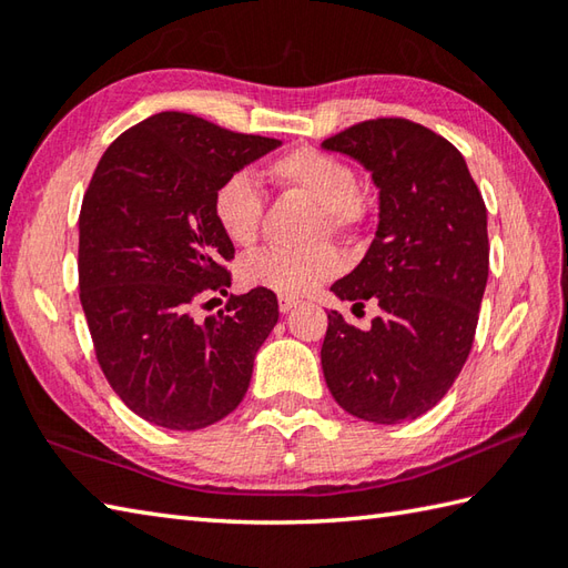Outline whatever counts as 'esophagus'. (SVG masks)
I'll return each mask as SVG.
<instances>
[{"label": "esophagus", "mask_w": 568, "mask_h": 568, "mask_svg": "<svg viewBox=\"0 0 568 568\" xmlns=\"http://www.w3.org/2000/svg\"><path fill=\"white\" fill-rule=\"evenodd\" d=\"M295 307H297V300H293V297H281V312H283V315H287V312L295 310Z\"/></svg>", "instance_id": "1"}]
</instances>
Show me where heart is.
Listing matches in <instances>:
<instances>
[{
  "label": "heart",
  "mask_w": 568,
  "mask_h": 568,
  "mask_svg": "<svg viewBox=\"0 0 568 568\" xmlns=\"http://www.w3.org/2000/svg\"><path fill=\"white\" fill-rule=\"evenodd\" d=\"M268 178L297 195L315 202L324 212L332 234L354 229L364 216L354 168L332 153L295 149L268 165ZM212 214L222 234L236 246H251L258 239L263 197L258 185L244 173L229 175L212 195ZM342 258L329 246L312 251L268 248L241 263V283L283 297H300L339 273Z\"/></svg>",
  "instance_id": "obj_1"
}]
</instances>
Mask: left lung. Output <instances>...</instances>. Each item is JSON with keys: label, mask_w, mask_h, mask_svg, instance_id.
Returning a JSON list of instances; mask_svg holds the SVG:
<instances>
[{"label": "left lung", "mask_w": 568, "mask_h": 568, "mask_svg": "<svg viewBox=\"0 0 568 568\" xmlns=\"http://www.w3.org/2000/svg\"><path fill=\"white\" fill-rule=\"evenodd\" d=\"M371 173L378 226L366 256L332 285L364 307L368 329L327 312V388L348 415L400 425L437 405L474 344L488 283V220L464 155L407 119H373L322 143Z\"/></svg>", "instance_id": "obj_1"}]
</instances>
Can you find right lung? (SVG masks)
I'll return each mask as SVG.
<instances>
[{
	"instance_id": "add662e5",
	"label": "right lung",
	"mask_w": 568,
	"mask_h": 568,
	"mask_svg": "<svg viewBox=\"0 0 568 568\" xmlns=\"http://www.w3.org/2000/svg\"><path fill=\"white\" fill-rule=\"evenodd\" d=\"M283 141L234 134L183 112L124 131L98 163L80 210V303L100 368L151 425L192 432L239 407L253 358L277 322V297L251 291L204 320L192 307L226 293L234 258L212 195Z\"/></svg>"
}]
</instances>
